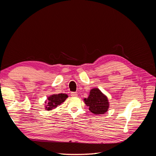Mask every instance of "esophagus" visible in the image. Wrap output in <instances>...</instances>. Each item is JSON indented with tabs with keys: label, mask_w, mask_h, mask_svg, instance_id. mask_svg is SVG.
Segmentation results:
<instances>
[{
	"label": "esophagus",
	"mask_w": 156,
	"mask_h": 156,
	"mask_svg": "<svg viewBox=\"0 0 156 156\" xmlns=\"http://www.w3.org/2000/svg\"><path fill=\"white\" fill-rule=\"evenodd\" d=\"M71 96H72V97H77V92H71Z\"/></svg>",
	"instance_id": "34e87169"
}]
</instances>
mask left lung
<instances>
[{
  "label": "left lung",
  "mask_w": 156,
  "mask_h": 156,
  "mask_svg": "<svg viewBox=\"0 0 156 156\" xmlns=\"http://www.w3.org/2000/svg\"><path fill=\"white\" fill-rule=\"evenodd\" d=\"M85 104L89 107V110L94 114L103 115L105 113L109 107L108 99L97 88L92 89L88 98L84 99Z\"/></svg>",
  "instance_id": "left-lung-1"
}]
</instances>
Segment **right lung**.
I'll use <instances>...</instances> for the list:
<instances>
[{"label": "right lung", "instance_id": "obj_1", "mask_svg": "<svg viewBox=\"0 0 156 156\" xmlns=\"http://www.w3.org/2000/svg\"><path fill=\"white\" fill-rule=\"evenodd\" d=\"M68 98L67 94H53L48 98V101L45 107L46 110L51 111L54 108H56L58 105H60L61 103H63L66 99ZM45 103H47L45 101Z\"/></svg>", "mask_w": 156, "mask_h": 156}]
</instances>
